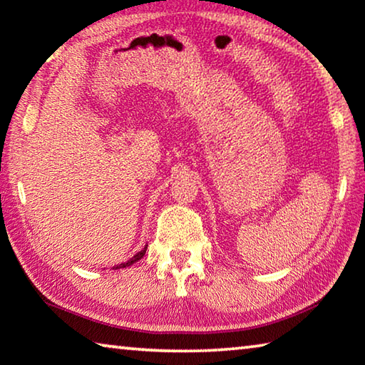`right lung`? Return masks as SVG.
Instances as JSON below:
<instances>
[{"label":"right lung","mask_w":365,"mask_h":365,"mask_svg":"<svg viewBox=\"0 0 365 365\" xmlns=\"http://www.w3.org/2000/svg\"><path fill=\"white\" fill-rule=\"evenodd\" d=\"M146 248H148V245H146V247H144L141 252H138L135 257H133V258H130V259H128V262H126V263H120V264H117V266H115V269H120V268H126V266H131L133 263H136V262H138V259H141V258L144 257V253H146Z\"/></svg>","instance_id":"right-lung-1"}]
</instances>
